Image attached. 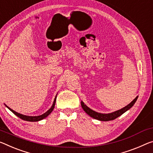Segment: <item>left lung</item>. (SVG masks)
Here are the masks:
<instances>
[{
  "instance_id": "8db88e82",
  "label": "left lung",
  "mask_w": 153,
  "mask_h": 153,
  "mask_svg": "<svg viewBox=\"0 0 153 153\" xmlns=\"http://www.w3.org/2000/svg\"><path fill=\"white\" fill-rule=\"evenodd\" d=\"M137 98L138 96H137L136 97L133 99L129 104H128V105H126L125 107L121 108L120 110H118L117 111H113V112L108 114H102L94 111L92 110V109L89 108L82 101H81V105L84 111H85L87 114L91 116V117L101 121H109L116 119V118H118V116H121L123 114H124L125 111H127V110H129L130 108H131L133 107V105L135 104V103L136 102Z\"/></svg>"
}]
</instances>
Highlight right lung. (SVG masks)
I'll use <instances>...</instances> for the list:
<instances>
[{"label": "right lung", "instance_id": "1", "mask_svg": "<svg viewBox=\"0 0 153 153\" xmlns=\"http://www.w3.org/2000/svg\"><path fill=\"white\" fill-rule=\"evenodd\" d=\"M56 96H57V94L55 97L54 102H53L52 107H51L49 109V110H48L47 111H46V112H45L44 114H43L39 115V116H26V115L22 114L16 112V111H14V110H12V109H11L10 108H9L8 106H7V105H5V104H4V105H5L6 107L8 108L9 110L11 111L14 114L16 115L17 116H18V117H19L20 118H21V119H22L24 120L29 121V122H37V121H39V120H42L43 119H44V118H45L46 117H47L48 116H49L51 112H52V111H53V110H54V108L56 101Z\"/></svg>", "mask_w": 153, "mask_h": 153}]
</instances>
